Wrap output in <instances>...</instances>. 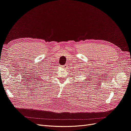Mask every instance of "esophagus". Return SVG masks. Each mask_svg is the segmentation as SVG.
Listing matches in <instances>:
<instances>
[{
  "mask_svg": "<svg viewBox=\"0 0 131 131\" xmlns=\"http://www.w3.org/2000/svg\"><path fill=\"white\" fill-rule=\"evenodd\" d=\"M66 66H67V65H61V67H62V68H65Z\"/></svg>",
  "mask_w": 131,
  "mask_h": 131,
  "instance_id": "1",
  "label": "esophagus"
}]
</instances>
